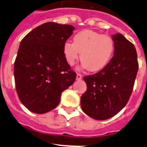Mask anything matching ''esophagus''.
<instances>
[{
	"label": "esophagus",
	"instance_id": "1",
	"mask_svg": "<svg viewBox=\"0 0 147 147\" xmlns=\"http://www.w3.org/2000/svg\"><path fill=\"white\" fill-rule=\"evenodd\" d=\"M82 79V75L80 74H77L76 75V80H80Z\"/></svg>",
	"mask_w": 147,
	"mask_h": 147
}]
</instances>
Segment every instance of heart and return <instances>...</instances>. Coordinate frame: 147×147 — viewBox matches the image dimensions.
<instances>
[{
	"label": "heart",
	"instance_id": "obj_1",
	"mask_svg": "<svg viewBox=\"0 0 147 147\" xmlns=\"http://www.w3.org/2000/svg\"><path fill=\"white\" fill-rule=\"evenodd\" d=\"M114 49L112 37L87 29L75 34L74 42H66L64 44L63 54L69 65H74L80 56L83 67L91 72H96L108 64L113 55Z\"/></svg>",
	"mask_w": 147,
	"mask_h": 147
}]
</instances>
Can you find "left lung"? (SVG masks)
Masks as SVG:
<instances>
[{"mask_svg": "<svg viewBox=\"0 0 147 147\" xmlns=\"http://www.w3.org/2000/svg\"><path fill=\"white\" fill-rule=\"evenodd\" d=\"M114 55L99 72L84 76L87 90L81 97L83 112L96 120H106L124 108L132 92L138 70L134 45L121 34L113 35Z\"/></svg>", "mask_w": 147, "mask_h": 147, "instance_id": "8db88e82", "label": "left lung"}]
</instances>
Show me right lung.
<instances>
[{"instance_id": "add662e5", "label": "right lung", "mask_w": 147, "mask_h": 147, "mask_svg": "<svg viewBox=\"0 0 147 147\" xmlns=\"http://www.w3.org/2000/svg\"><path fill=\"white\" fill-rule=\"evenodd\" d=\"M74 28L49 22L21 40L14 65L15 86L20 102L31 112L42 114L55 108L62 92L75 82L76 73L63 54Z\"/></svg>"}]
</instances>
